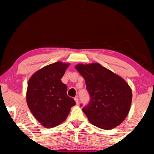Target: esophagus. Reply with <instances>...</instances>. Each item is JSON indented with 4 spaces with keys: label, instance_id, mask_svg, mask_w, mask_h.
<instances>
[{
    "label": "esophagus",
    "instance_id": "34e87169",
    "mask_svg": "<svg viewBox=\"0 0 154 154\" xmlns=\"http://www.w3.org/2000/svg\"><path fill=\"white\" fill-rule=\"evenodd\" d=\"M74 100L75 101V103H76V104H79V99H78L77 97H75L74 98Z\"/></svg>",
    "mask_w": 154,
    "mask_h": 154
}]
</instances>
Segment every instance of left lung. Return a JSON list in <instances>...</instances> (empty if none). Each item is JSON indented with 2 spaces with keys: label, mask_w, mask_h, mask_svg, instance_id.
Returning a JSON list of instances; mask_svg holds the SVG:
<instances>
[{
  "label": "left lung",
  "mask_w": 154,
  "mask_h": 154,
  "mask_svg": "<svg viewBox=\"0 0 154 154\" xmlns=\"http://www.w3.org/2000/svg\"><path fill=\"white\" fill-rule=\"evenodd\" d=\"M85 81L90 102L83 108L88 121L104 130L119 125L130 111L132 90L123 78L98 63L77 64Z\"/></svg>",
  "instance_id": "left-lung-1"
}]
</instances>
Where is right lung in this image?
<instances>
[{
  "instance_id": "right-lung-1",
  "label": "right lung",
  "mask_w": 154,
  "mask_h": 154,
  "mask_svg": "<svg viewBox=\"0 0 154 154\" xmlns=\"http://www.w3.org/2000/svg\"><path fill=\"white\" fill-rule=\"evenodd\" d=\"M69 63L57 62L37 71L28 81L26 102L31 112L45 128H54L66 119L75 104L67 95V86L61 81Z\"/></svg>"
}]
</instances>
